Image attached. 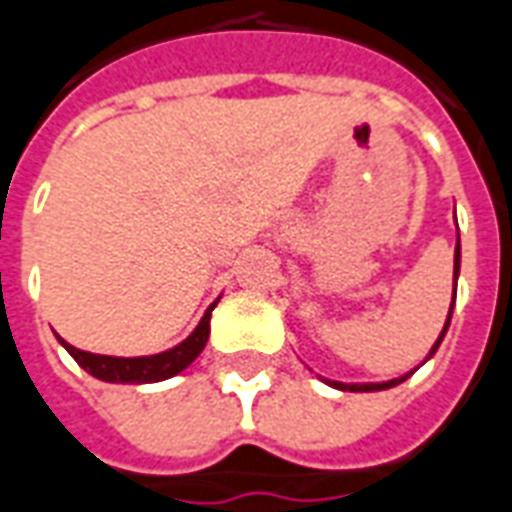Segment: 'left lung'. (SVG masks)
<instances>
[{
  "label": "left lung",
  "instance_id": "obj_1",
  "mask_svg": "<svg viewBox=\"0 0 512 512\" xmlns=\"http://www.w3.org/2000/svg\"><path fill=\"white\" fill-rule=\"evenodd\" d=\"M458 273H460V237H458V245H455V286H458ZM452 308H455V295H452V306H449V314H447V322H444V331L438 333V339L436 344L430 347V353H427V358H433L438 350V344L444 342V333L449 331V320H452ZM424 358V361H427ZM413 372H408V375H402V378H394V380H386V383H342V380H328V378H322L328 386H333V389H339V391H383V389H391V386H400L402 380H408L411 378Z\"/></svg>",
  "mask_w": 512,
  "mask_h": 512
}]
</instances>
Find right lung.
<instances>
[{
    "label": "right lung",
    "mask_w": 512,
    "mask_h": 512,
    "mask_svg": "<svg viewBox=\"0 0 512 512\" xmlns=\"http://www.w3.org/2000/svg\"><path fill=\"white\" fill-rule=\"evenodd\" d=\"M217 306V300L212 306L206 308V314L201 322L195 325V331L176 347H170L165 353L157 355H137V358H118V355H96L85 353L74 344H68L65 339L57 336V342L63 344L65 350L71 353L76 364L82 366L88 375L104 380V383H159V380H168L173 375H179L181 369L201 355L209 339V320H212V308Z\"/></svg>",
    "instance_id": "obj_1"
}]
</instances>
